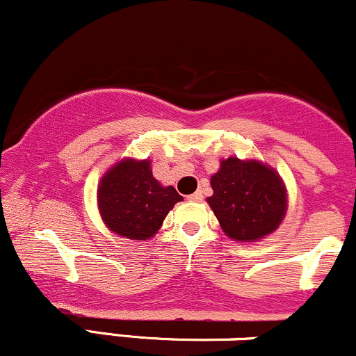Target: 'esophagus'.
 <instances>
[{"instance_id": "1", "label": "esophagus", "mask_w": 356, "mask_h": 356, "mask_svg": "<svg viewBox=\"0 0 356 356\" xmlns=\"http://www.w3.org/2000/svg\"><path fill=\"white\" fill-rule=\"evenodd\" d=\"M202 197H204V195H202L201 191H197V192H194V194L187 195V199H189V201H194V202H201Z\"/></svg>"}]
</instances>
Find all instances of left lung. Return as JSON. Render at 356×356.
I'll return each instance as SVG.
<instances>
[{
	"mask_svg": "<svg viewBox=\"0 0 356 356\" xmlns=\"http://www.w3.org/2000/svg\"><path fill=\"white\" fill-rule=\"evenodd\" d=\"M207 204L224 234L238 243H257L273 234L288 211L281 175L257 159L227 157L211 175Z\"/></svg>",
	"mask_w": 356,
	"mask_h": 356,
	"instance_id": "8db88e82",
	"label": "left lung"
}]
</instances>
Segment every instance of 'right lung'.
I'll list each match as a JSON object with an SVG mask.
<instances>
[{"instance_id":"obj_1","label":"right lung","mask_w":356,"mask_h":356,"mask_svg":"<svg viewBox=\"0 0 356 356\" xmlns=\"http://www.w3.org/2000/svg\"><path fill=\"white\" fill-rule=\"evenodd\" d=\"M181 201L182 195L172 186H162L154 177L149 159H120L97 187V206L107 229L134 241L154 238Z\"/></svg>"}]
</instances>
